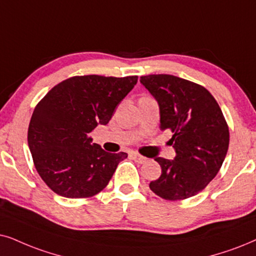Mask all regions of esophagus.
<instances>
[{
	"instance_id": "esophagus-1",
	"label": "esophagus",
	"mask_w": 256,
	"mask_h": 256,
	"mask_svg": "<svg viewBox=\"0 0 256 256\" xmlns=\"http://www.w3.org/2000/svg\"><path fill=\"white\" fill-rule=\"evenodd\" d=\"M131 157H132V160H134V162H137V163H139V164H144L145 162L148 160L146 157L142 156V154H138V152H132Z\"/></svg>"
}]
</instances>
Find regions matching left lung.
Wrapping results in <instances>:
<instances>
[{
  "instance_id": "8db88e82",
  "label": "left lung",
  "mask_w": 256,
  "mask_h": 256,
  "mask_svg": "<svg viewBox=\"0 0 256 256\" xmlns=\"http://www.w3.org/2000/svg\"><path fill=\"white\" fill-rule=\"evenodd\" d=\"M160 105V130H170L174 160L156 157L160 177L150 189L166 200L202 192L221 169L229 146V128L214 96L203 86L170 74L140 76Z\"/></svg>"
}]
</instances>
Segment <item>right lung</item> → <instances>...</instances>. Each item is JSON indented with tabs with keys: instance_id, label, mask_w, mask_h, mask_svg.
<instances>
[{
	"instance_id": "1",
	"label": "right lung",
	"mask_w": 256,
	"mask_h": 256,
	"mask_svg": "<svg viewBox=\"0 0 256 256\" xmlns=\"http://www.w3.org/2000/svg\"><path fill=\"white\" fill-rule=\"evenodd\" d=\"M138 76H76L54 86L35 106L28 145L35 169L58 195L88 198L108 186L128 154H111L92 143L137 84Z\"/></svg>"
}]
</instances>
